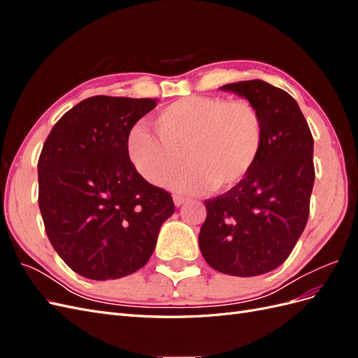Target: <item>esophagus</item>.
Here are the masks:
<instances>
[{"instance_id":"obj_1","label":"esophagus","mask_w":358,"mask_h":358,"mask_svg":"<svg viewBox=\"0 0 358 358\" xmlns=\"http://www.w3.org/2000/svg\"><path fill=\"white\" fill-rule=\"evenodd\" d=\"M188 199L187 197H183V196H178V194H176V196H173V201H175V206H176V208H180V206L183 204V203H185Z\"/></svg>"}]
</instances>
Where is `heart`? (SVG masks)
Instances as JSON below:
<instances>
[{"mask_svg":"<svg viewBox=\"0 0 358 358\" xmlns=\"http://www.w3.org/2000/svg\"><path fill=\"white\" fill-rule=\"evenodd\" d=\"M154 125L157 134L142 125L131 128L129 161L145 180L161 185L187 155L192 166L168 178L178 191L234 189L251 175L264 145L263 117L243 100L185 96L164 107Z\"/></svg>","mask_w":358,"mask_h":358,"instance_id":"1","label":"heart"}]
</instances>
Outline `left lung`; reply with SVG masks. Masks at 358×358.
Wrapping results in <instances>:
<instances>
[{
  "mask_svg": "<svg viewBox=\"0 0 358 358\" xmlns=\"http://www.w3.org/2000/svg\"><path fill=\"white\" fill-rule=\"evenodd\" d=\"M221 90L245 96L259 112L264 145L245 182L204 201L200 251L221 273L258 276L282 264L305 230L315 180L313 138L297 101L284 90L259 79Z\"/></svg>",
  "mask_w": 358,
  "mask_h": 358,
  "instance_id": "8db88e82",
  "label": "left lung"
}]
</instances>
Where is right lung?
<instances>
[{
  "label": "right lung",
  "instance_id": "right-lung-1",
  "mask_svg": "<svg viewBox=\"0 0 358 358\" xmlns=\"http://www.w3.org/2000/svg\"><path fill=\"white\" fill-rule=\"evenodd\" d=\"M157 99L96 95L53 125L38 158V206L49 241L83 278L117 279L152 255L170 194L138 175L127 138Z\"/></svg>",
  "mask_w": 358,
  "mask_h": 358
}]
</instances>
